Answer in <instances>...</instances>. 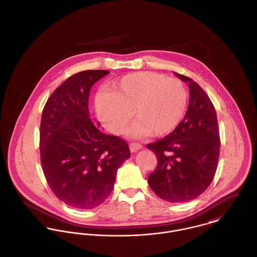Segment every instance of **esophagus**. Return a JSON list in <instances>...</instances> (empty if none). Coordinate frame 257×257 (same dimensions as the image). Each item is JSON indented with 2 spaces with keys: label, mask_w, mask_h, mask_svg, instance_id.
<instances>
[{
  "label": "esophagus",
  "mask_w": 257,
  "mask_h": 257,
  "mask_svg": "<svg viewBox=\"0 0 257 257\" xmlns=\"http://www.w3.org/2000/svg\"><path fill=\"white\" fill-rule=\"evenodd\" d=\"M141 148H142V145L140 143H138V142H132L130 144V149H131L132 152H137L138 150H140Z\"/></svg>",
  "instance_id": "esophagus-1"
}]
</instances>
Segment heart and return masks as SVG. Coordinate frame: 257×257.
I'll use <instances>...</instances> for the list:
<instances>
[{
    "instance_id": "1",
    "label": "heart",
    "mask_w": 257,
    "mask_h": 257,
    "mask_svg": "<svg viewBox=\"0 0 257 257\" xmlns=\"http://www.w3.org/2000/svg\"><path fill=\"white\" fill-rule=\"evenodd\" d=\"M108 92H99L95 107L100 120L113 134H120L133 116L128 131L135 137H163L174 132L185 115L187 90L178 78L152 72H134L115 80Z\"/></svg>"
}]
</instances>
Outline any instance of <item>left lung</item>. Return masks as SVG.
I'll use <instances>...</instances> for the list:
<instances>
[{
  "instance_id": "8db88e82",
  "label": "left lung",
  "mask_w": 257,
  "mask_h": 257,
  "mask_svg": "<svg viewBox=\"0 0 257 257\" xmlns=\"http://www.w3.org/2000/svg\"><path fill=\"white\" fill-rule=\"evenodd\" d=\"M175 74L188 83L186 116L174 132L146 147L158 160L148 177L149 187L164 200L180 203L196 198L212 183L219 159L220 135L210 98L191 78Z\"/></svg>"
}]
</instances>
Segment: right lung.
<instances>
[{
    "label": "right lung",
    "instance_id": "right-lung-1",
    "mask_svg": "<svg viewBox=\"0 0 257 257\" xmlns=\"http://www.w3.org/2000/svg\"><path fill=\"white\" fill-rule=\"evenodd\" d=\"M109 72L71 75L49 97L42 112L40 157L47 183L61 201L77 209L103 203L117 169L131 156L126 141L101 133L88 111L92 85Z\"/></svg>",
    "mask_w": 257,
    "mask_h": 257
}]
</instances>
